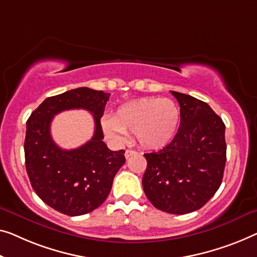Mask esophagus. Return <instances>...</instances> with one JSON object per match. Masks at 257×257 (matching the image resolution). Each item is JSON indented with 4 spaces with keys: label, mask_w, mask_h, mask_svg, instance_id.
<instances>
[{
    "label": "esophagus",
    "mask_w": 257,
    "mask_h": 257,
    "mask_svg": "<svg viewBox=\"0 0 257 257\" xmlns=\"http://www.w3.org/2000/svg\"><path fill=\"white\" fill-rule=\"evenodd\" d=\"M134 155H137V152L134 151V150H125V152H124V157L127 159L130 158V157L134 156Z\"/></svg>",
    "instance_id": "1"
}]
</instances>
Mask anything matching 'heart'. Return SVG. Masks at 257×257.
Here are the masks:
<instances>
[{"label": "heart", "instance_id": "obj_1", "mask_svg": "<svg viewBox=\"0 0 257 257\" xmlns=\"http://www.w3.org/2000/svg\"><path fill=\"white\" fill-rule=\"evenodd\" d=\"M180 124V109L167 98L147 97L125 102L113 117L105 116L102 129L109 139L122 141L127 133H135L145 149H160L173 140Z\"/></svg>", "mask_w": 257, "mask_h": 257}]
</instances>
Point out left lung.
<instances>
[{
	"mask_svg": "<svg viewBox=\"0 0 257 257\" xmlns=\"http://www.w3.org/2000/svg\"><path fill=\"white\" fill-rule=\"evenodd\" d=\"M180 105V127L162 150L145 153L144 193L155 208L185 214L201 209L221 185L226 163L225 124L206 102L171 91Z\"/></svg>",
	"mask_w": 257,
	"mask_h": 257,
	"instance_id": "8db88e82",
	"label": "left lung"
}]
</instances>
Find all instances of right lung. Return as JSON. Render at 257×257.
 I'll return each mask as SVG.
<instances>
[{
  "mask_svg": "<svg viewBox=\"0 0 257 257\" xmlns=\"http://www.w3.org/2000/svg\"><path fill=\"white\" fill-rule=\"evenodd\" d=\"M109 95L89 87L67 91L45 99L26 122L24 152L31 186L61 213L80 216L100 206L125 163L123 150L110 151L102 141L100 118ZM79 108L94 114L95 134L82 147L63 151L51 139V120L63 110Z\"/></svg>",
  "mask_w": 257,
  "mask_h": 257,
  "instance_id": "right-lung-1",
  "label": "right lung"
}]
</instances>
